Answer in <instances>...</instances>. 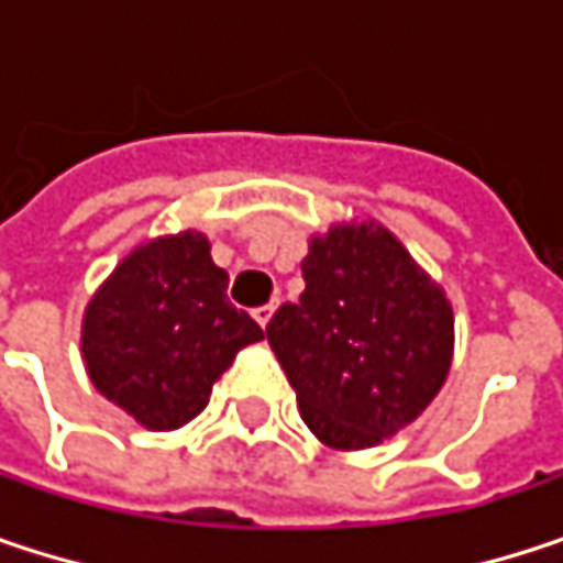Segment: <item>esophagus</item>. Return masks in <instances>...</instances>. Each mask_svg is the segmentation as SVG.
<instances>
[{"mask_svg":"<svg viewBox=\"0 0 563 563\" xmlns=\"http://www.w3.org/2000/svg\"><path fill=\"white\" fill-rule=\"evenodd\" d=\"M274 309H277V299H271L267 306H257V309H254V319H257L261 325H267V322H271V316H274Z\"/></svg>","mask_w":563,"mask_h":563,"instance_id":"1","label":"esophagus"}]
</instances>
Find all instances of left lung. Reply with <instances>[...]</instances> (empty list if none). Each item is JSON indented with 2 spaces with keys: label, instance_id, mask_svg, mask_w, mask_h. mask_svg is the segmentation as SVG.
Segmentation results:
<instances>
[{
  "label": "left lung",
  "instance_id": "8db88e82",
  "mask_svg": "<svg viewBox=\"0 0 563 563\" xmlns=\"http://www.w3.org/2000/svg\"><path fill=\"white\" fill-rule=\"evenodd\" d=\"M306 289L267 322L306 427L335 450L397 433L437 397L453 309L385 228L342 224L309 244Z\"/></svg>",
  "mask_w": 563,
  "mask_h": 563
}]
</instances>
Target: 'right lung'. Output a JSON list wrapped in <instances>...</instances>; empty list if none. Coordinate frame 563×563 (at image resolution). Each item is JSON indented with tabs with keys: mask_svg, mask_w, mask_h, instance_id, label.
<instances>
[{
	"mask_svg": "<svg viewBox=\"0 0 563 563\" xmlns=\"http://www.w3.org/2000/svg\"><path fill=\"white\" fill-rule=\"evenodd\" d=\"M264 329L228 299L205 234L136 247L84 312V362L93 388L150 430L198 417L238 349Z\"/></svg>",
	"mask_w": 563,
	"mask_h": 563,
	"instance_id": "obj_1",
	"label": "right lung"
}]
</instances>
